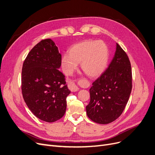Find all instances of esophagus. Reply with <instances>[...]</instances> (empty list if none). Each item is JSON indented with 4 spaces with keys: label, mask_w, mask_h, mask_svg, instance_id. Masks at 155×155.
I'll list each match as a JSON object with an SVG mask.
<instances>
[{
    "label": "esophagus",
    "mask_w": 155,
    "mask_h": 155,
    "mask_svg": "<svg viewBox=\"0 0 155 155\" xmlns=\"http://www.w3.org/2000/svg\"><path fill=\"white\" fill-rule=\"evenodd\" d=\"M68 87H69V90H70L71 91H73V92L77 91H78V90H79L78 86L75 83H73V82H70V83H69V84H68Z\"/></svg>",
    "instance_id": "34e87169"
}]
</instances>
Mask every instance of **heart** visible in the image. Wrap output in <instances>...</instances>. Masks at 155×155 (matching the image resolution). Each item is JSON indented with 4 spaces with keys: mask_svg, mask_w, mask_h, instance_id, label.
I'll use <instances>...</instances> for the list:
<instances>
[{
    "mask_svg": "<svg viewBox=\"0 0 155 155\" xmlns=\"http://www.w3.org/2000/svg\"><path fill=\"white\" fill-rule=\"evenodd\" d=\"M109 60V49L102 41L86 40L74 45L64 54L61 66L66 76H71L81 64L83 71L88 76H100L106 69Z\"/></svg>",
    "mask_w": 155,
    "mask_h": 155,
    "instance_id": "obj_1",
    "label": "heart"
}]
</instances>
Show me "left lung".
Masks as SVG:
<instances>
[{"mask_svg":"<svg viewBox=\"0 0 155 155\" xmlns=\"http://www.w3.org/2000/svg\"><path fill=\"white\" fill-rule=\"evenodd\" d=\"M132 69L126 53L116 43L107 69L92 83L90 101L86 107L90 119L99 124L116 120L124 110L132 91Z\"/></svg>","mask_w":155,"mask_h":155,"instance_id":"8db88e82","label":"left lung"}]
</instances>
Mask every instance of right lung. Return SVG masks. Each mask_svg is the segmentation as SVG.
<instances>
[{
  "mask_svg": "<svg viewBox=\"0 0 155 155\" xmlns=\"http://www.w3.org/2000/svg\"><path fill=\"white\" fill-rule=\"evenodd\" d=\"M61 55L51 39L41 41L29 52L21 72L25 102L39 120L54 122L65 114L71 91L59 71Z\"/></svg>",
  "mask_w": 155,
  "mask_h": 155,
  "instance_id": "obj_1",
  "label": "right lung"
}]
</instances>
